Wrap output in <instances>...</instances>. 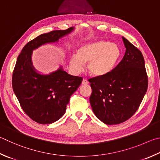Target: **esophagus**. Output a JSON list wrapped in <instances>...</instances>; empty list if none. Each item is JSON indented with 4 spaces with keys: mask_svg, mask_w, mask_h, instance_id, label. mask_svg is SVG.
Instances as JSON below:
<instances>
[{
    "mask_svg": "<svg viewBox=\"0 0 160 160\" xmlns=\"http://www.w3.org/2000/svg\"><path fill=\"white\" fill-rule=\"evenodd\" d=\"M88 83H89L88 80H87V79H85V78H84V79L82 80V85H88Z\"/></svg>",
    "mask_w": 160,
    "mask_h": 160,
    "instance_id": "34e87169",
    "label": "esophagus"
}]
</instances>
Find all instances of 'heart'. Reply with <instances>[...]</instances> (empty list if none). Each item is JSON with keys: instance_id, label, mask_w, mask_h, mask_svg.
<instances>
[{"instance_id": "obj_1", "label": "heart", "mask_w": 160, "mask_h": 160, "mask_svg": "<svg viewBox=\"0 0 160 160\" xmlns=\"http://www.w3.org/2000/svg\"><path fill=\"white\" fill-rule=\"evenodd\" d=\"M120 56V49L117 45L99 40L84 45L78 54H71L69 64L72 72L78 74L84 70L85 63L88 62L90 74L103 76L112 70Z\"/></svg>"}]
</instances>
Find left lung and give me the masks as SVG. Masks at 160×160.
Masks as SVG:
<instances>
[{
	"label": "left lung",
	"instance_id": "1",
	"mask_svg": "<svg viewBox=\"0 0 160 160\" xmlns=\"http://www.w3.org/2000/svg\"><path fill=\"white\" fill-rule=\"evenodd\" d=\"M122 40L126 52L121 62L107 75L89 80L93 112L109 125L125 122L134 114L148 85L141 52L125 38Z\"/></svg>",
	"mask_w": 160,
	"mask_h": 160
}]
</instances>
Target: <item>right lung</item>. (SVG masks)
<instances>
[{
    "label": "right lung",
    "mask_w": 160,
    "mask_h": 160,
    "mask_svg": "<svg viewBox=\"0 0 160 160\" xmlns=\"http://www.w3.org/2000/svg\"><path fill=\"white\" fill-rule=\"evenodd\" d=\"M73 29L40 35L28 42L17 57L12 80L13 91L26 114L39 124H51L62 117L82 78L68 74L62 66L48 75L40 74L32 64V52L46 43L58 42Z\"/></svg>",
    "instance_id": "right-lung-1"
}]
</instances>
